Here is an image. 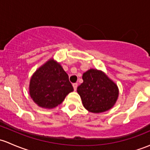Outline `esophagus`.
Listing matches in <instances>:
<instances>
[{
	"label": "esophagus",
	"mask_w": 150,
	"mask_h": 150,
	"mask_svg": "<svg viewBox=\"0 0 150 150\" xmlns=\"http://www.w3.org/2000/svg\"><path fill=\"white\" fill-rule=\"evenodd\" d=\"M72 86H73V88H74V90L76 91L77 87H78V83H73L72 84Z\"/></svg>",
	"instance_id": "34e87169"
}]
</instances>
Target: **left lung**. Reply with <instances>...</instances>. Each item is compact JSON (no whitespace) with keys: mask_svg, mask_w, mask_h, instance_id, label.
<instances>
[{"mask_svg":"<svg viewBox=\"0 0 150 150\" xmlns=\"http://www.w3.org/2000/svg\"><path fill=\"white\" fill-rule=\"evenodd\" d=\"M83 83L78 87L84 107L89 112L99 113L113 107L118 96L117 85L104 72L89 69L83 75Z\"/></svg>","mask_w":150,"mask_h":150,"instance_id":"8db88e82","label":"left lung"}]
</instances>
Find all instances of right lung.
Wrapping results in <instances>:
<instances>
[{"mask_svg": "<svg viewBox=\"0 0 150 150\" xmlns=\"http://www.w3.org/2000/svg\"><path fill=\"white\" fill-rule=\"evenodd\" d=\"M73 90L67 74L59 63L52 59L40 67L30 79V96L43 108L58 106Z\"/></svg>", "mask_w": 150, "mask_h": 150, "instance_id": "1", "label": "right lung"}]
</instances>
